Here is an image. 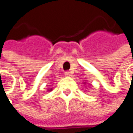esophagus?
I'll return each mask as SVG.
<instances>
[{
	"label": "esophagus",
	"instance_id": "1",
	"mask_svg": "<svg viewBox=\"0 0 133 133\" xmlns=\"http://www.w3.org/2000/svg\"><path fill=\"white\" fill-rule=\"evenodd\" d=\"M64 75H65L66 76H72V72H69V71H66V72H64Z\"/></svg>",
	"mask_w": 133,
	"mask_h": 133
}]
</instances>
